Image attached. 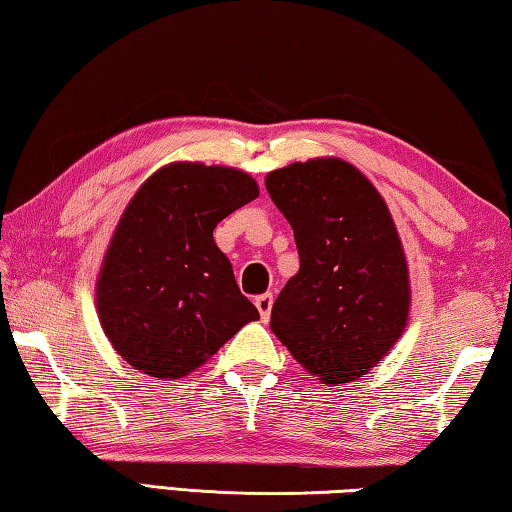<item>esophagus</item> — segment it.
Masks as SVG:
<instances>
[{"mask_svg": "<svg viewBox=\"0 0 512 512\" xmlns=\"http://www.w3.org/2000/svg\"><path fill=\"white\" fill-rule=\"evenodd\" d=\"M256 308L261 312V317L267 321L272 315V306H274V294L272 292H265V294H258L256 297Z\"/></svg>", "mask_w": 512, "mask_h": 512, "instance_id": "34e87169", "label": "esophagus"}]
</instances>
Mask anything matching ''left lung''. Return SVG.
<instances>
[{
	"mask_svg": "<svg viewBox=\"0 0 512 512\" xmlns=\"http://www.w3.org/2000/svg\"><path fill=\"white\" fill-rule=\"evenodd\" d=\"M265 186L290 222L301 261L274 301V335L321 382L362 378L396 344L409 315L407 263L387 204L342 159L279 168Z\"/></svg>",
	"mask_w": 512,
	"mask_h": 512,
	"instance_id": "obj_1",
	"label": "left lung"
}]
</instances>
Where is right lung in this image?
Returning a JSON list of instances; mask_svg holds the SVG:
<instances>
[{
  "label": "right lung",
  "mask_w": 512,
  "mask_h": 512,
  "mask_svg": "<svg viewBox=\"0 0 512 512\" xmlns=\"http://www.w3.org/2000/svg\"><path fill=\"white\" fill-rule=\"evenodd\" d=\"M256 197L247 173L202 164L161 168L132 197L96 303L107 339L134 369L184 378L258 319L213 240L218 222Z\"/></svg>",
  "instance_id": "right-lung-1"
}]
</instances>
